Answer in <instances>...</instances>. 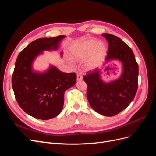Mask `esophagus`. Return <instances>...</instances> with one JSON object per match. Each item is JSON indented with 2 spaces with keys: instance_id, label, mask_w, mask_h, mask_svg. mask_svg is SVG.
Returning a JSON list of instances; mask_svg holds the SVG:
<instances>
[{
  "instance_id": "esophagus-1",
  "label": "esophagus",
  "mask_w": 156,
  "mask_h": 156,
  "mask_svg": "<svg viewBox=\"0 0 156 156\" xmlns=\"http://www.w3.org/2000/svg\"><path fill=\"white\" fill-rule=\"evenodd\" d=\"M82 79H83V76L81 74L78 73L77 74V81H81V80H82Z\"/></svg>"
}]
</instances>
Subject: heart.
Segmentation results:
<instances>
[{"mask_svg": "<svg viewBox=\"0 0 156 156\" xmlns=\"http://www.w3.org/2000/svg\"><path fill=\"white\" fill-rule=\"evenodd\" d=\"M73 57L77 60L86 59L85 66L88 69L100 66L107 55L106 45L94 39H87L75 45L72 50Z\"/></svg>", "mask_w": 156, "mask_h": 156, "instance_id": "1", "label": "heart"}]
</instances>
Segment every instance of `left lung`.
<instances>
[{"instance_id": "8db88e82", "label": "left lung", "mask_w": 156, "mask_h": 156, "mask_svg": "<svg viewBox=\"0 0 156 156\" xmlns=\"http://www.w3.org/2000/svg\"><path fill=\"white\" fill-rule=\"evenodd\" d=\"M102 36L108 44L105 61H121L123 72L119 79L105 83L100 79V70L96 68L88 72L83 79L87 84V96L90 105L100 115L113 116L133 100L138 88L139 66L133 51L120 37L107 33Z\"/></svg>"}]
</instances>
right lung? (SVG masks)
<instances>
[{
    "label": "right lung",
    "instance_id": "add662e5",
    "mask_svg": "<svg viewBox=\"0 0 156 156\" xmlns=\"http://www.w3.org/2000/svg\"><path fill=\"white\" fill-rule=\"evenodd\" d=\"M65 36L37 39L20 52L12 77L14 95L28 115L41 120L58 116L64 105V92L76 83L75 73H64L55 66L40 73L32 69L33 60L43 51L55 50Z\"/></svg>",
    "mask_w": 156,
    "mask_h": 156
}]
</instances>
